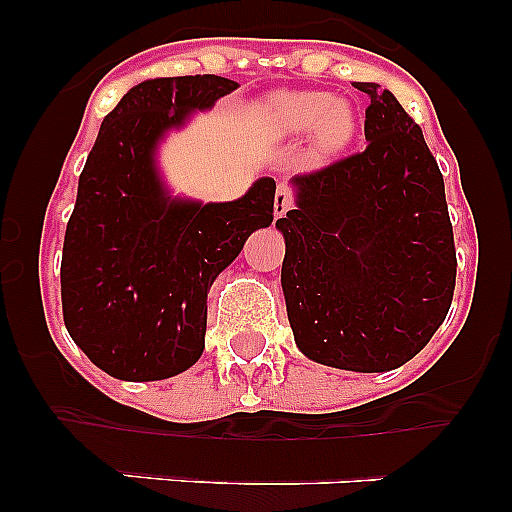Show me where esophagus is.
<instances>
[{"instance_id":"1","label":"esophagus","mask_w":512,"mask_h":512,"mask_svg":"<svg viewBox=\"0 0 512 512\" xmlns=\"http://www.w3.org/2000/svg\"><path fill=\"white\" fill-rule=\"evenodd\" d=\"M295 207V197H292V189L287 187V184H282V187L277 189V200H274V215L277 217H284L289 210Z\"/></svg>"}]
</instances>
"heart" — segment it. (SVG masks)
Returning a JSON list of instances; mask_svg holds the SVG:
<instances>
[{
	"instance_id": "heart-1",
	"label": "heart",
	"mask_w": 512,
	"mask_h": 512,
	"mask_svg": "<svg viewBox=\"0 0 512 512\" xmlns=\"http://www.w3.org/2000/svg\"><path fill=\"white\" fill-rule=\"evenodd\" d=\"M264 117L282 135H305L315 130V153L333 156L351 143L356 115L346 102H333L325 92H282L264 102Z\"/></svg>"
}]
</instances>
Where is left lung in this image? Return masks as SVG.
Listing matches in <instances>:
<instances>
[{"label": "left lung", "mask_w": 512, "mask_h": 512, "mask_svg": "<svg viewBox=\"0 0 512 512\" xmlns=\"http://www.w3.org/2000/svg\"><path fill=\"white\" fill-rule=\"evenodd\" d=\"M369 97V146L292 176L297 207L279 217L282 289L307 359L348 372H390L446 320L456 287L454 228L436 158L395 94Z\"/></svg>", "instance_id": "left-lung-1"}]
</instances>
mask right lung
<instances>
[{
	"label": "right lung",
	"mask_w": 512,
	"mask_h": 512,
	"mask_svg": "<svg viewBox=\"0 0 512 512\" xmlns=\"http://www.w3.org/2000/svg\"><path fill=\"white\" fill-rule=\"evenodd\" d=\"M233 89L215 74L148 79L102 120L63 238L61 305L69 336L110 377L156 382L197 364L212 282L274 220L269 176L241 200L202 205L169 197L153 166L166 130Z\"/></svg>",
	"instance_id": "right-lung-1"
}]
</instances>
